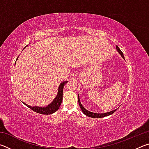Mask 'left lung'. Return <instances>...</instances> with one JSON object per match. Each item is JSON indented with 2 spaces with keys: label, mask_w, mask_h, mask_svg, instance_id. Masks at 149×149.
Masks as SVG:
<instances>
[{
  "label": "left lung",
  "mask_w": 149,
  "mask_h": 149,
  "mask_svg": "<svg viewBox=\"0 0 149 149\" xmlns=\"http://www.w3.org/2000/svg\"><path fill=\"white\" fill-rule=\"evenodd\" d=\"M116 50L118 53H119L121 56H122L123 59L125 60V58L124 56H123V52L121 51V50L119 49V47H118L117 45H116ZM79 95H78V102H79V107H80V108L81 110H82L83 113H84V114H85L86 116H87L89 117H91V118H103V117H105V116H108L109 115H111L113 113L115 112L117 110V109L116 110H112L110 111V112H106V113H99V114H98V113H95V112H90V111L87 110L86 108H85L84 107V106H83L81 104V103L80 102V99H79Z\"/></svg>",
  "instance_id": "1"
}]
</instances>
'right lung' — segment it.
<instances>
[{
  "mask_svg": "<svg viewBox=\"0 0 149 149\" xmlns=\"http://www.w3.org/2000/svg\"><path fill=\"white\" fill-rule=\"evenodd\" d=\"M25 48H26V47H25ZM17 58H18V57H17ZM15 64H16V63H15ZM67 82L68 81H62L61 84H60L58 87V89L57 95L56 96V97H55L54 100H52V101L50 102L49 105H47V107H37V106L31 107V106H29L24 102H23L25 105L27 106V107L31 108L32 110L35 111V112L39 113V114H47V115L53 114V113L56 112V111L59 109V107H60V104H61L62 101L63 89H64V85L66 84Z\"/></svg>",
  "mask_w": 149,
  "mask_h": 149,
  "instance_id": "add662e5",
  "label": "right lung"
}]
</instances>
